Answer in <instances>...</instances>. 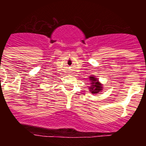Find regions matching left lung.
<instances>
[{"instance_id":"8db88e82","label":"left lung","mask_w":146,"mask_h":146,"mask_svg":"<svg viewBox=\"0 0 146 146\" xmlns=\"http://www.w3.org/2000/svg\"><path fill=\"white\" fill-rule=\"evenodd\" d=\"M90 81H91V87H89V90L91 92V94H96L98 93L101 92L102 90V84L99 82V80L96 78L95 77H90Z\"/></svg>"}]
</instances>
